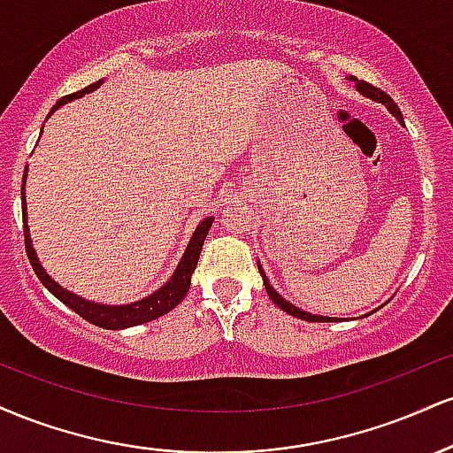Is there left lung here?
I'll return each mask as SVG.
<instances>
[{
	"mask_svg": "<svg viewBox=\"0 0 453 453\" xmlns=\"http://www.w3.org/2000/svg\"><path fill=\"white\" fill-rule=\"evenodd\" d=\"M349 81L353 82V87H356V91H360V96L368 97V100H372V102H377V104H383V106H386L388 111H389V114H394V117L398 119L400 126H404L403 114H400V108L396 106V102H394L392 97L388 96V93H383L381 89H375V87H372V85H368V82H364V81H357V78H351L349 76ZM257 268H259V274H262V279H264V288H266L268 296H270V298H273V303L277 304L280 311H285V313L298 317V319H304V321H324V324H326V321H341V317H326V315L306 313V311L300 309V306L288 303V300H285L283 296H280L277 289H274L273 285H270V280L266 279V273H264V268H262V264H259V259H257ZM366 315H371V313H366Z\"/></svg>",
	"mask_w": 453,
	"mask_h": 453,
	"instance_id": "8db88e82",
	"label": "left lung"
}]
</instances>
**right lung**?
<instances>
[{
    "label": "right lung",
    "mask_w": 453,
    "mask_h": 453,
    "mask_svg": "<svg viewBox=\"0 0 453 453\" xmlns=\"http://www.w3.org/2000/svg\"><path fill=\"white\" fill-rule=\"evenodd\" d=\"M104 81L93 82V85L85 87V89L72 93V96L61 97L59 102L55 104L53 111L49 112V117L53 114L57 108H61L64 104L78 100L85 93H91L96 89H100ZM46 117V119H49ZM44 129V127H42ZM25 183H27V165H25V176H23V187H20V206H23V226H25V249H27V257L31 262V268L34 273L38 274V279L42 280V285L49 289L55 298H59L65 306H70L74 313H78L82 319H87L93 326L106 327V330H123V327H132V326H140V324H149V321L157 319V317L170 313L176 304L183 303V298L189 292L191 285V274L197 266V259H200V251L202 244H204L206 234H209L212 221L215 217H206L204 221H200V226L196 227V232L191 234L189 244H187L183 257H180L179 266L174 268L173 277L165 280L164 285L157 289V292L144 296L142 300H136V303L129 304H102V303H93V300L82 298L70 289L61 288L57 280L46 273L42 264H40L38 253H35L34 242H31V234H29V226H27V200H25Z\"/></svg>",
    "instance_id": "right-lung-1"
}]
</instances>
